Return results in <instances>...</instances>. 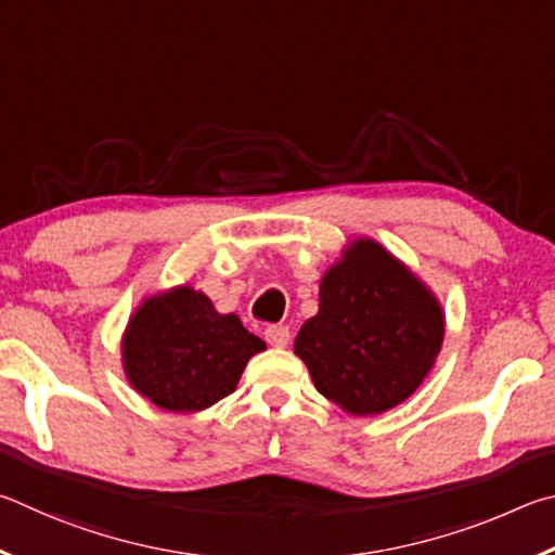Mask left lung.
<instances>
[{
    "mask_svg": "<svg viewBox=\"0 0 555 555\" xmlns=\"http://www.w3.org/2000/svg\"><path fill=\"white\" fill-rule=\"evenodd\" d=\"M266 341L192 285L145 297L121 336L126 380L165 412H204L229 397Z\"/></svg>",
    "mask_w": 555,
    "mask_h": 555,
    "instance_id": "8db88e82",
    "label": "left lung"
}]
</instances>
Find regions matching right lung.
<instances>
[{
  "mask_svg": "<svg viewBox=\"0 0 555 555\" xmlns=\"http://www.w3.org/2000/svg\"><path fill=\"white\" fill-rule=\"evenodd\" d=\"M443 309L414 272L373 238L344 248L319 287V312L295 353L326 400L353 416L412 397L443 346Z\"/></svg>",
  "mask_w": 555,
  "mask_h": 555,
  "instance_id": "right-lung-1",
  "label": "right lung"
}]
</instances>
